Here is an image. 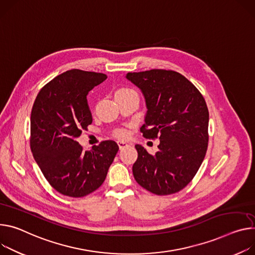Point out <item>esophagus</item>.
Wrapping results in <instances>:
<instances>
[{
  "label": "esophagus",
  "mask_w": 255,
  "mask_h": 255,
  "mask_svg": "<svg viewBox=\"0 0 255 255\" xmlns=\"http://www.w3.org/2000/svg\"><path fill=\"white\" fill-rule=\"evenodd\" d=\"M118 145H119L120 149H122V148H125L126 146H128V143L125 141H118Z\"/></svg>",
  "instance_id": "obj_1"
}]
</instances>
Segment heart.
Here are the masks:
<instances>
[{
    "instance_id": "1",
    "label": "heart",
    "mask_w": 255,
    "mask_h": 255,
    "mask_svg": "<svg viewBox=\"0 0 255 255\" xmlns=\"http://www.w3.org/2000/svg\"><path fill=\"white\" fill-rule=\"evenodd\" d=\"M134 90L130 89V88H127V87H121L119 89L116 90L115 92V98L117 97H120V96H125V95H128V94H131V92H133ZM116 136H118L120 138H123L125 136H127V130L126 129H118L117 131L115 132Z\"/></svg>"
}]
</instances>
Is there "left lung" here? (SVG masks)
Here are the masks:
<instances>
[{"label":"left lung","mask_w":255,"mask_h":255,"mask_svg":"<svg viewBox=\"0 0 255 255\" xmlns=\"http://www.w3.org/2000/svg\"><path fill=\"white\" fill-rule=\"evenodd\" d=\"M126 78L139 87L147 112L140 128L145 138H158V151L149 154L136 144L132 171L136 182L156 195L187 186L197 173L208 144V110L199 90L182 74L163 69L130 72Z\"/></svg>","instance_id":"obj_1"}]
</instances>
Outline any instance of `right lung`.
Masks as SVG:
<instances>
[{
	"label": "right lung",
	"instance_id": "add662e5",
	"mask_svg": "<svg viewBox=\"0 0 255 255\" xmlns=\"http://www.w3.org/2000/svg\"><path fill=\"white\" fill-rule=\"evenodd\" d=\"M107 79L103 73L72 69L45 84L30 116V148L44 178L59 193L83 197L104 183L118 152L114 140L90 150L76 141L92 123L86 96Z\"/></svg>",
	"mask_w": 255,
	"mask_h": 255
}]
</instances>
